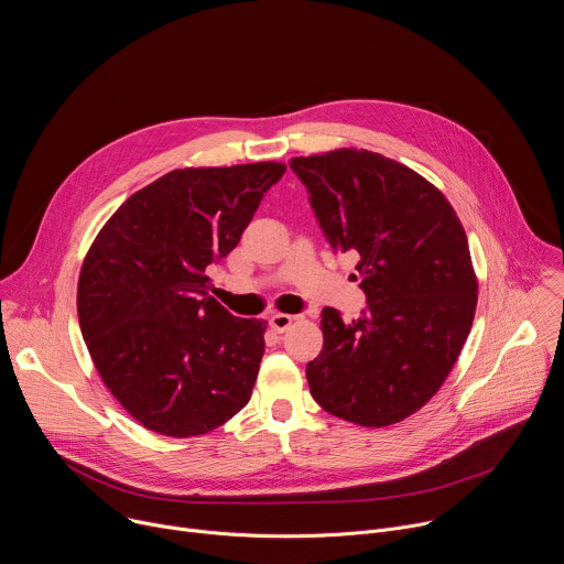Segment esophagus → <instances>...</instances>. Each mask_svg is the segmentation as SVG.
Returning <instances> with one entry per match:
<instances>
[{
	"label": "esophagus",
	"mask_w": 564,
	"mask_h": 564,
	"mask_svg": "<svg viewBox=\"0 0 564 564\" xmlns=\"http://www.w3.org/2000/svg\"><path fill=\"white\" fill-rule=\"evenodd\" d=\"M292 324H294V316H292V314H281V312H276V314L270 316V326H272V330H276V333H285Z\"/></svg>",
	"instance_id": "34e87169"
}]
</instances>
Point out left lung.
Returning a JSON list of instances; mask_svg holds the SVG:
<instances>
[{"label":"left lung","instance_id":"8db88e82","mask_svg":"<svg viewBox=\"0 0 564 564\" xmlns=\"http://www.w3.org/2000/svg\"><path fill=\"white\" fill-rule=\"evenodd\" d=\"M290 167L337 252L359 254L368 310L344 324L321 312L324 350L307 364L326 413L381 429L417 413L442 388L477 305L466 231L446 196L411 167L368 149L299 155Z\"/></svg>","mask_w":564,"mask_h":564}]
</instances>
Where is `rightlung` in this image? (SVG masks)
<instances>
[{
  "mask_svg": "<svg viewBox=\"0 0 564 564\" xmlns=\"http://www.w3.org/2000/svg\"><path fill=\"white\" fill-rule=\"evenodd\" d=\"M283 172L174 170L129 196L91 243L79 330L109 392L147 431L205 435L250 401L268 321L231 316L207 294L205 270L238 246Z\"/></svg>",
  "mask_w": 564,
  "mask_h": 564,
  "instance_id": "add662e5",
  "label": "right lung"
}]
</instances>
